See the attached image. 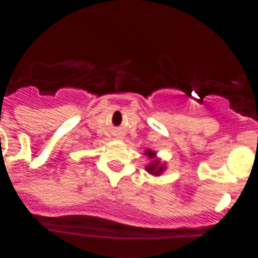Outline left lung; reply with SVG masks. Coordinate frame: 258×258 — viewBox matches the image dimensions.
I'll list each match as a JSON object with an SVG mask.
<instances>
[{
  "label": "left lung",
  "instance_id": "1",
  "mask_svg": "<svg viewBox=\"0 0 258 258\" xmlns=\"http://www.w3.org/2000/svg\"><path fill=\"white\" fill-rule=\"evenodd\" d=\"M146 154H149L150 157L155 156V152H151V151L146 152ZM164 169H165V166L161 165V164L159 163L157 160H154L151 164H150V165L146 166V170H147L149 173H151V174H154V175H160L161 172H164Z\"/></svg>",
  "mask_w": 258,
  "mask_h": 258
}]
</instances>
